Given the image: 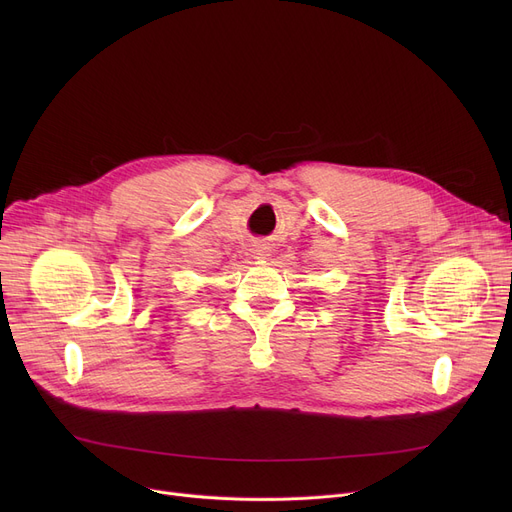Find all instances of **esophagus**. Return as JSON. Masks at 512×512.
Returning a JSON list of instances; mask_svg holds the SVG:
<instances>
[{
    "instance_id": "34e87169",
    "label": "esophagus",
    "mask_w": 512,
    "mask_h": 512,
    "mask_svg": "<svg viewBox=\"0 0 512 512\" xmlns=\"http://www.w3.org/2000/svg\"><path fill=\"white\" fill-rule=\"evenodd\" d=\"M255 257L257 259H265L267 255H270V247H267V245H255Z\"/></svg>"
}]
</instances>
